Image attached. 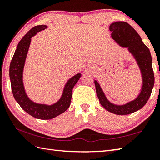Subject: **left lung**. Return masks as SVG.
Here are the masks:
<instances>
[{"mask_svg": "<svg viewBox=\"0 0 160 160\" xmlns=\"http://www.w3.org/2000/svg\"><path fill=\"white\" fill-rule=\"evenodd\" d=\"M109 30L112 32L113 39L121 47L128 48L135 57L141 71L142 87L136 99L126 104L116 105L107 99L99 84L94 80L97 95L100 104L108 112L117 115L130 114L144 107L150 97L155 83L151 54L138 32L126 22L112 23L109 27Z\"/></svg>", "mask_w": 160, "mask_h": 160, "instance_id": "1", "label": "left lung"}]
</instances>
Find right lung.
<instances>
[{"label": "right lung", "mask_w": 160, "mask_h": 160, "mask_svg": "<svg viewBox=\"0 0 160 160\" xmlns=\"http://www.w3.org/2000/svg\"><path fill=\"white\" fill-rule=\"evenodd\" d=\"M46 25H37L32 28L20 40L15 51L10 65V79L12 94L24 111L38 119L48 120L55 118L68 109L71 102L72 88L79 80L80 73L74 75L65 85L63 94L57 102L52 105L37 104L28 98L22 81L23 68L27 54L31 42V38L37 32L44 30Z\"/></svg>", "instance_id": "add662e5"}]
</instances>
